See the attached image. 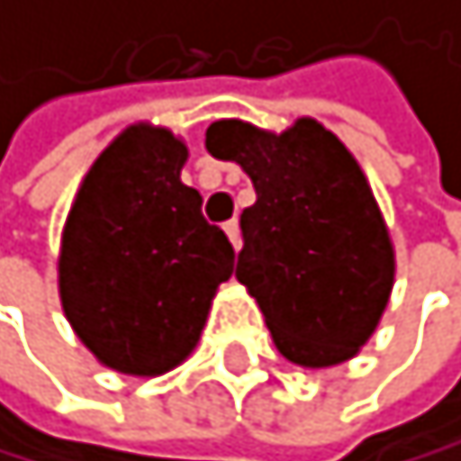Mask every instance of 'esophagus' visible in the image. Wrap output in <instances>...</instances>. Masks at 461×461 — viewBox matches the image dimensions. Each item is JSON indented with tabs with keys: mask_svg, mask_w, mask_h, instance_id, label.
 <instances>
[{
	"mask_svg": "<svg viewBox=\"0 0 461 461\" xmlns=\"http://www.w3.org/2000/svg\"><path fill=\"white\" fill-rule=\"evenodd\" d=\"M223 229H226V238L232 240V247H235V252H238V249H240V226H238V221H229Z\"/></svg>",
	"mask_w": 461,
	"mask_h": 461,
	"instance_id": "34e87169",
	"label": "esophagus"
}]
</instances>
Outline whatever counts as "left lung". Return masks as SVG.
<instances>
[{
    "label": "left lung",
    "mask_w": 461,
    "mask_h": 461,
    "mask_svg": "<svg viewBox=\"0 0 461 461\" xmlns=\"http://www.w3.org/2000/svg\"><path fill=\"white\" fill-rule=\"evenodd\" d=\"M206 150L252 179L235 276L278 354L302 369L357 357L389 304L395 244L354 153L311 115L282 133L221 118Z\"/></svg>",
    "instance_id": "1"
}]
</instances>
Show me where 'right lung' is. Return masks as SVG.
<instances>
[{
    "label": "right lung",
    "mask_w": 461,
    "mask_h": 461,
    "mask_svg": "<svg viewBox=\"0 0 461 461\" xmlns=\"http://www.w3.org/2000/svg\"><path fill=\"white\" fill-rule=\"evenodd\" d=\"M188 145L133 122L89 165L66 214L58 294L75 337L113 372L159 377L194 354L235 249L183 183Z\"/></svg>",
    "instance_id": "obj_1"
}]
</instances>
